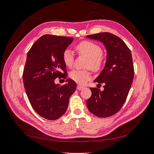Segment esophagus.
<instances>
[{
	"instance_id": "esophagus-1",
	"label": "esophagus",
	"mask_w": 154,
	"mask_h": 154,
	"mask_svg": "<svg viewBox=\"0 0 154 154\" xmlns=\"http://www.w3.org/2000/svg\"><path fill=\"white\" fill-rule=\"evenodd\" d=\"M84 88V87L83 86H81V85H78L77 86V89H78V90H79V91H81V90H82Z\"/></svg>"
}]
</instances>
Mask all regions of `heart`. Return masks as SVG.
Here are the masks:
<instances>
[{
	"label": "heart",
	"instance_id": "b5f03b06",
	"mask_svg": "<svg viewBox=\"0 0 154 154\" xmlns=\"http://www.w3.org/2000/svg\"><path fill=\"white\" fill-rule=\"evenodd\" d=\"M76 50L79 54L85 55L88 57L86 63L87 67H90L94 71H98L102 67L104 61L102 55L103 50L98 44L92 42L84 41L77 45ZM63 60L67 67H71L73 65L74 54L71 49L67 48L64 51ZM69 75L71 79L75 82L83 85L91 79V73L89 69H73L70 71Z\"/></svg>",
	"mask_w": 154,
	"mask_h": 154
}]
</instances>
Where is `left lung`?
<instances>
[{
  "mask_svg": "<svg viewBox=\"0 0 154 154\" xmlns=\"http://www.w3.org/2000/svg\"><path fill=\"white\" fill-rule=\"evenodd\" d=\"M99 41L106 50V63L94 82L104 84V90L90 88L88 109L94 115L106 118L119 112L125 103L134 79L132 54L122 40L109 32L87 35Z\"/></svg>",
  "mask_w": 154,
  "mask_h": 154,
  "instance_id": "left-lung-1",
  "label": "left lung"
}]
</instances>
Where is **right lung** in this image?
Returning a JSON list of instances; mask_svg holds the SVG:
<instances>
[{"label":"right lung","instance_id":"right-lung-1","mask_svg":"<svg viewBox=\"0 0 154 154\" xmlns=\"http://www.w3.org/2000/svg\"><path fill=\"white\" fill-rule=\"evenodd\" d=\"M73 40V38L46 34L28 52L23 73L26 93L34 110L45 119H60L76 90V83L71 79L63 86L55 83L56 78L67 77L63 54Z\"/></svg>","mask_w":154,"mask_h":154}]
</instances>
